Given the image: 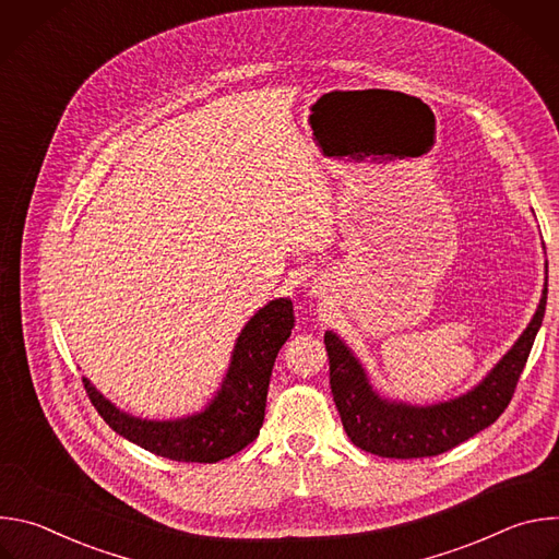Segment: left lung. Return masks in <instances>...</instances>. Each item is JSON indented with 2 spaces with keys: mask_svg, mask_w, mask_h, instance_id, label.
<instances>
[{
  "mask_svg": "<svg viewBox=\"0 0 559 559\" xmlns=\"http://www.w3.org/2000/svg\"><path fill=\"white\" fill-rule=\"evenodd\" d=\"M546 292L544 285L533 321L493 371L473 391L433 407L382 401L347 345L334 332H328L325 349L330 356L332 395L349 440L362 451L382 457H429L493 425L509 407L528 360L544 318Z\"/></svg>",
  "mask_w": 559,
  "mask_h": 559,
  "instance_id": "left-lung-1",
  "label": "left lung"
}]
</instances>
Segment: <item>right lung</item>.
<instances>
[{
  "instance_id": "obj_1",
  "label": "right lung",
  "mask_w": 559,
  "mask_h": 559,
  "mask_svg": "<svg viewBox=\"0 0 559 559\" xmlns=\"http://www.w3.org/2000/svg\"><path fill=\"white\" fill-rule=\"evenodd\" d=\"M292 300L267 302L236 341L227 376L212 405L183 420H141L119 412L84 378L93 407L126 440L177 462H218L257 440L274 360L294 330Z\"/></svg>"
}]
</instances>
